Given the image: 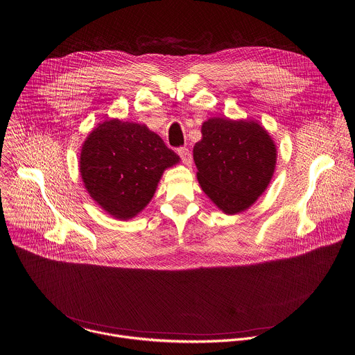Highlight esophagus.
Returning <instances> with one entry per match:
<instances>
[{
  "label": "esophagus",
  "mask_w": 355,
  "mask_h": 355,
  "mask_svg": "<svg viewBox=\"0 0 355 355\" xmlns=\"http://www.w3.org/2000/svg\"><path fill=\"white\" fill-rule=\"evenodd\" d=\"M178 155H180V157L182 159V163H184V164H187V166H191V164H192V155H191V150H189L188 148H185V146L180 148V149H178Z\"/></svg>",
  "instance_id": "1"
}]
</instances>
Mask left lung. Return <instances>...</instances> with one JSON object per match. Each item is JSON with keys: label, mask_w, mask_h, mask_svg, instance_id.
Listing matches in <instances>:
<instances>
[{"label": "left lung", "mask_w": 355, "mask_h": 355, "mask_svg": "<svg viewBox=\"0 0 355 355\" xmlns=\"http://www.w3.org/2000/svg\"><path fill=\"white\" fill-rule=\"evenodd\" d=\"M198 181L227 215L250 209L268 189L277 163L269 132L254 119L210 118L193 146Z\"/></svg>", "instance_id": "left-lung-1"}]
</instances>
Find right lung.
I'll use <instances>...</instances> for the list:
<instances>
[{
    "mask_svg": "<svg viewBox=\"0 0 355 355\" xmlns=\"http://www.w3.org/2000/svg\"><path fill=\"white\" fill-rule=\"evenodd\" d=\"M180 156L146 125L108 119L82 144L79 173L89 196L119 220L141 213Z\"/></svg>",
    "mask_w": 355,
    "mask_h": 355,
    "instance_id": "right-lung-1",
    "label": "right lung"
}]
</instances>
